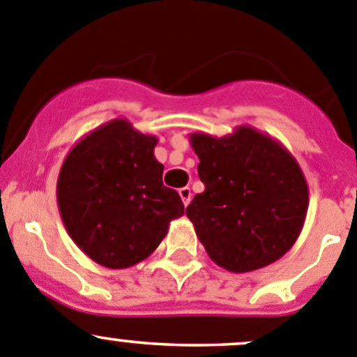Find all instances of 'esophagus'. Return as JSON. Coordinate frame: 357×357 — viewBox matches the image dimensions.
I'll use <instances>...</instances> for the list:
<instances>
[{"instance_id":"esophagus-1","label":"esophagus","mask_w":357,"mask_h":357,"mask_svg":"<svg viewBox=\"0 0 357 357\" xmlns=\"http://www.w3.org/2000/svg\"><path fill=\"white\" fill-rule=\"evenodd\" d=\"M179 197H181L183 204L188 206L190 201H192V190H190L188 186H183V188H179Z\"/></svg>"}]
</instances>
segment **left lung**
I'll list each match as a JSON object with an SVG mask.
<instances>
[{
  "label": "left lung",
  "mask_w": 357,
  "mask_h": 357,
  "mask_svg": "<svg viewBox=\"0 0 357 357\" xmlns=\"http://www.w3.org/2000/svg\"><path fill=\"white\" fill-rule=\"evenodd\" d=\"M204 192L186 208L215 264L248 273L284 257L299 238L308 185L287 148L254 126L229 135L190 133Z\"/></svg>",
  "instance_id": "1"
}]
</instances>
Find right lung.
Segmentation results:
<instances>
[{"label": "right lung", "instance_id": "obj_1", "mask_svg": "<svg viewBox=\"0 0 357 357\" xmlns=\"http://www.w3.org/2000/svg\"><path fill=\"white\" fill-rule=\"evenodd\" d=\"M156 142L118 118L84 135L63 162L56 186L59 215L73 243L96 264H139L185 213L178 192L163 186Z\"/></svg>", "mask_w": 357, "mask_h": 357}]
</instances>
